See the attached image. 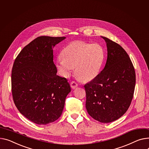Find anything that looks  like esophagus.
<instances>
[{
	"instance_id": "1",
	"label": "esophagus",
	"mask_w": 149,
	"mask_h": 149,
	"mask_svg": "<svg viewBox=\"0 0 149 149\" xmlns=\"http://www.w3.org/2000/svg\"><path fill=\"white\" fill-rule=\"evenodd\" d=\"M78 86V84L75 81H72L71 83V87L72 88H75Z\"/></svg>"
}]
</instances>
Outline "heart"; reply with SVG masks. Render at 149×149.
<instances>
[{
  "label": "heart",
  "instance_id": "obj_1",
  "mask_svg": "<svg viewBox=\"0 0 149 149\" xmlns=\"http://www.w3.org/2000/svg\"><path fill=\"white\" fill-rule=\"evenodd\" d=\"M62 56L58 57L56 67L63 77H68L75 68V74L79 78L89 81L100 74L105 52L98 44L75 41L63 49Z\"/></svg>",
  "mask_w": 149,
  "mask_h": 149
}]
</instances>
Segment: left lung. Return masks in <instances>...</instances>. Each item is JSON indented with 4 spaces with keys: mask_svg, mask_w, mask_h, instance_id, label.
<instances>
[{
    "mask_svg": "<svg viewBox=\"0 0 149 149\" xmlns=\"http://www.w3.org/2000/svg\"><path fill=\"white\" fill-rule=\"evenodd\" d=\"M107 47L103 70L84 85L86 110L92 118L110 123L122 117L130 107L135 86L134 66L125 49L116 42L101 36Z\"/></svg>",
    "mask_w": 149,
    "mask_h": 149,
    "instance_id": "left-lung-1",
    "label": "left lung"
}]
</instances>
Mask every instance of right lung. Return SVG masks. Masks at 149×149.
Listing matches in <instances>:
<instances>
[{
  "label": "right lung",
  "instance_id": "1",
  "mask_svg": "<svg viewBox=\"0 0 149 149\" xmlns=\"http://www.w3.org/2000/svg\"><path fill=\"white\" fill-rule=\"evenodd\" d=\"M66 37L39 36L16 57L11 74L14 104L22 114L38 125H47L61 116L71 87L56 75L53 48Z\"/></svg>",
  "mask_w": 149,
  "mask_h": 149
}]
</instances>
